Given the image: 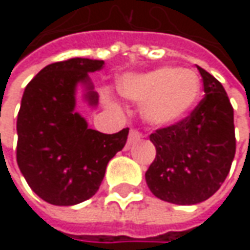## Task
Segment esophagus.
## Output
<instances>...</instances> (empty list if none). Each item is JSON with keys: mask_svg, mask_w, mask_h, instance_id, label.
Masks as SVG:
<instances>
[{"mask_svg": "<svg viewBox=\"0 0 250 250\" xmlns=\"http://www.w3.org/2000/svg\"><path fill=\"white\" fill-rule=\"evenodd\" d=\"M140 139H142V133L137 131L136 128H131L130 133H128V142H127V143H128V146H130V145H133L134 142H137V140H140Z\"/></svg>", "mask_w": 250, "mask_h": 250, "instance_id": "obj_1", "label": "esophagus"}]
</instances>
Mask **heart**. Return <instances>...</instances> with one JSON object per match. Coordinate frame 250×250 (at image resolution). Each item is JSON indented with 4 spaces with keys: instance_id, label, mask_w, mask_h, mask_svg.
Here are the masks:
<instances>
[{
    "instance_id": "1",
    "label": "heart",
    "mask_w": 250,
    "mask_h": 250,
    "mask_svg": "<svg viewBox=\"0 0 250 250\" xmlns=\"http://www.w3.org/2000/svg\"><path fill=\"white\" fill-rule=\"evenodd\" d=\"M117 88L123 97L142 103V116L147 123L171 125L191 111L201 83L194 71L159 68L142 75H125ZM105 103L114 105L110 98H105Z\"/></svg>"
}]
</instances>
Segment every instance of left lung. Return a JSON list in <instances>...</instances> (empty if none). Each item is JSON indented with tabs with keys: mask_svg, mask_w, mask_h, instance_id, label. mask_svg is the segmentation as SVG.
<instances>
[{
	"mask_svg": "<svg viewBox=\"0 0 250 250\" xmlns=\"http://www.w3.org/2000/svg\"><path fill=\"white\" fill-rule=\"evenodd\" d=\"M197 68L204 98L188 117L149 136L156 158L145 174L146 184L155 197L178 206L210 198L225 182L236 153L230 100L214 76Z\"/></svg>",
	"mask_w": 250,
	"mask_h": 250,
	"instance_id": "obj_1",
	"label": "left lung"
}]
</instances>
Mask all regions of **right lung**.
<instances>
[{"label": "right lung", "mask_w": 250, "mask_h": 250, "mask_svg": "<svg viewBox=\"0 0 250 250\" xmlns=\"http://www.w3.org/2000/svg\"><path fill=\"white\" fill-rule=\"evenodd\" d=\"M104 61L72 58L43 68L25 86L17 117V164L30 188L53 206H75L100 188L110 159L125 147L128 128L104 134L75 111L76 85L98 103L89 72Z\"/></svg>", "instance_id": "add662e5"}]
</instances>
